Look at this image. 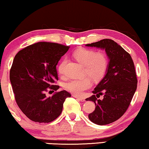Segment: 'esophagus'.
<instances>
[{
    "label": "esophagus",
    "mask_w": 149,
    "mask_h": 149,
    "mask_svg": "<svg viewBox=\"0 0 149 149\" xmlns=\"http://www.w3.org/2000/svg\"><path fill=\"white\" fill-rule=\"evenodd\" d=\"M73 96L74 97H76V98H77V99H78L79 100H80L81 102H84V101H85V99H84V97H79V96H78V95H73Z\"/></svg>",
    "instance_id": "34e87169"
}]
</instances>
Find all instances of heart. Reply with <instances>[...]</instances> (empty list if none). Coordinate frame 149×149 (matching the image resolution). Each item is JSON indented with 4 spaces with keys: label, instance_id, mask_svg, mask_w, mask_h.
Segmentation results:
<instances>
[{
    "label": "heart",
    "instance_id": "b5f03b06",
    "mask_svg": "<svg viewBox=\"0 0 149 149\" xmlns=\"http://www.w3.org/2000/svg\"><path fill=\"white\" fill-rule=\"evenodd\" d=\"M73 57L79 63L84 65L86 73L95 80H100L104 76L108 68L109 61L107 56L102 52H95L88 49H79L73 53ZM67 59H63L58 67V71L61 76L65 74ZM91 86L89 78L73 79L65 84L67 91L75 95H81L85 90Z\"/></svg>",
    "mask_w": 149,
    "mask_h": 149
}]
</instances>
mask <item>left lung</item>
Wrapping results in <instances>:
<instances>
[{
	"instance_id": "left-lung-1",
	"label": "left lung",
	"mask_w": 149,
	"mask_h": 149,
	"mask_svg": "<svg viewBox=\"0 0 149 149\" xmlns=\"http://www.w3.org/2000/svg\"><path fill=\"white\" fill-rule=\"evenodd\" d=\"M86 46L104 49L109 60L106 75L92 91L97 96L104 94V98L101 101L93 95L86 99L95 104V111L88 115L89 120L98 125H108L123 116L136 91L134 63L129 53L111 39Z\"/></svg>"
}]
</instances>
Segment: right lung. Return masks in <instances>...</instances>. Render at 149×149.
Wrapping results in <instances>:
<instances>
[{
	"label": "right lung",
	"instance_id": "right-lung-1",
	"mask_svg": "<svg viewBox=\"0 0 149 149\" xmlns=\"http://www.w3.org/2000/svg\"><path fill=\"white\" fill-rule=\"evenodd\" d=\"M69 47L54 42H39L22 49L15 56L9 73L16 102L29 119L39 123L56 120L63 103L71 94L65 90L47 97L49 89L57 91L56 65Z\"/></svg>",
	"mask_w": 149,
	"mask_h": 149
}]
</instances>
